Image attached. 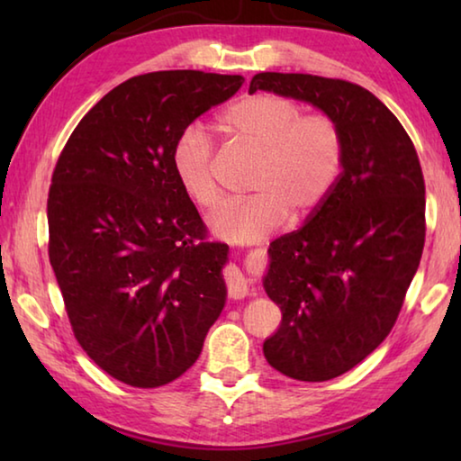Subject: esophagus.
<instances>
[{
  "instance_id": "34e87169",
  "label": "esophagus",
  "mask_w": 461,
  "mask_h": 461,
  "mask_svg": "<svg viewBox=\"0 0 461 461\" xmlns=\"http://www.w3.org/2000/svg\"><path fill=\"white\" fill-rule=\"evenodd\" d=\"M225 285H228V293L233 299H241L248 294V280L236 267H228L225 270Z\"/></svg>"
}]
</instances>
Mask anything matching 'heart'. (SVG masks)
<instances>
[{
  "label": "heart",
  "instance_id": "heart-1",
  "mask_svg": "<svg viewBox=\"0 0 461 461\" xmlns=\"http://www.w3.org/2000/svg\"><path fill=\"white\" fill-rule=\"evenodd\" d=\"M217 123L225 136L258 156L248 183L252 197L230 203L212 217L213 231L223 240L254 244L275 233L288 215L293 223L307 220L338 183L346 142L330 113H305L291 97L256 93L231 104ZM170 165L193 205L203 212L217 207L221 191L205 130L185 128L175 140Z\"/></svg>",
  "mask_w": 461,
  "mask_h": 461
}]
</instances>
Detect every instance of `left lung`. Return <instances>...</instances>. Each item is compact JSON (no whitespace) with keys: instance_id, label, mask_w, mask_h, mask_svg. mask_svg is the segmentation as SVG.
<instances>
[{"instance_id":"obj_1","label":"left lung","mask_w":461,"mask_h":461,"mask_svg":"<svg viewBox=\"0 0 461 461\" xmlns=\"http://www.w3.org/2000/svg\"><path fill=\"white\" fill-rule=\"evenodd\" d=\"M307 101L339 123L338 183L296 231L268 248L264 288L283 311L264 341L272 368L323 382L370 356L396 323L425 246V181L396 115L360 85L303 73H258L249 93Z\"/></svg>"}]
</instances>
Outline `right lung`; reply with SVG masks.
<instances>
[{"mask_svg":"<svg viewBox=\"0 0 461 461\" xmlns=\"http://www.w3.org/2000/svg\"><path fill=\"white\" fill-rule=\"evenodd\" d=\"M244 77H131L89 109L49 191V258L79 346L109 376L165 386L197 362L225 305L228 244L209 241L170 165L189 123Z\"/></svg>","mask_w":461,"mask_h":461,"instance_id":"obj_1","label":"right lung"}]
</instances>
